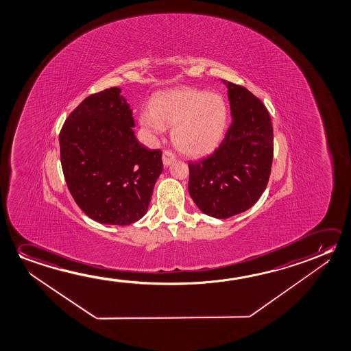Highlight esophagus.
I'll use <instances>...</instances> for the list:
<instances>
[{"mask_svg": "<svg viewBox=\"0 0 351 351\" xmlns=\"http://www.w3.org/2000/svg\"><path fill=\"white\" fill-rule=\"evenodd\" d=\"M162 161L165 166H169L172 162L176 161V155L171 150H165L162 155Z\"/></svg>", "mask_w": 351, "mask_h": 351, "instance_id": "34e87169", "label": "esophagus"}]
</instances>
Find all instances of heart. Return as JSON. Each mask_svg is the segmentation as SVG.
I'll return each instance as SVG.
<instances>
[{"instance_id": "heart-1", "label": "heart", "mask_w": 351, "mask_h": 351, "mask_svg": "<svg viewBox=\"0 0 351 351\" xmlns=\"http://www.w3.org/2000/svg\"><path fill=\"white\" fill-rule=\"evenodd\" d=\"M228 121V104L222 95L191 88L158 95L139 117L140 125L150 135H161L166 127H173L176 147L191 157L215 150L222 141Z\"/></svg>"}]
</instances>
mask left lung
Returning a JSON list of instances; mask_svg holds the SVG:
<instances>
[{
	"mask_svg": "<svg viewBox=\"0 0 351 351\" xmlns=\"http://www.w3.org/2000/svg\"><path fill=\"white\" fill-rule=\"evenodd\" d=\"M227 86L232 124L212 155L189 162L188 184L196 206L221 219L256 204L267 186L273 160V128L267 108L244 86L234 83Z\"/></svg>",
	"mask_w": 351,
	"mask_h": 351,
	"instance_id": "obj_1",
	"label": "left lung"
}]
</instances>
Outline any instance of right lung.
Returning a JSON list of instances; mask_svg holds the SVG:
<instances>
[{"label": "right lung", "instance_id": "1", "mask_svg": "<svg viewBox=\"0 0 351 351\" xmlns=\"http://www.w3.org/2000/svg\"><path fill=\"white\" fill-rule=\"evenodd\" d=\"M133 112L119 88L90 95L71 112L60 133L61 165L73 199L96 222L139 221L163 163L134 135Z\"/></svg>", "mask_w": 351, "mask_h": 351}]
</instances>
